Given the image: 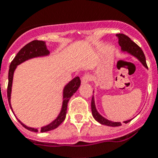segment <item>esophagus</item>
<instances>
[{
	"mask_svg": "<svg viewBox=\"0 0 158 158\" xmlns=\"http://www.w3.org/2000/svg\"><path fill=\"white\" fill-rule=\"evenodd\" d=\"M91 80V75L89 74H87V75H84L81 79L82 83H87L88 82H90Z\"/></svg>",
	"mask_w": 158,
	"mask_h": 158,
	"instance_id": "obj_1",
	"label": "esophagus"
}]
</instances>
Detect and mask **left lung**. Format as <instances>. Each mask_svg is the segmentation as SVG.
<instances>
[{"label":"left lung","mask_w":158,"mask_h":158,"mask_svg":"<svg viewBox=\"0 0 158 158\" xmlns=\"http://www.w3.org/2000/svg\"><path fill=\"white\" fill-rule=\"evenodd\" d=\"M116 37L118 38V43H119L120 46L121 47L122 52L128 53V54L132 55L136 59H138L140 62V63L145 68H148L146 64V60H145V57H144V54L143 53L142 50L134 42H132L128 36H126V35H124L123 34H116ZM91 113H92V116H93L94 119L97 122H99V124L111 127H117L121 125L120 122H114L112 121V120H109L108 119H106L103 116H101L99 113V112L96 109V107H95V98H94V96H92V99H91ZM132 119L125 120V121H124V123L127 124L129 121H131Z\"/></svg>","instance_id":"8db88e82"}]
</instances>
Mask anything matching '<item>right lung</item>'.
I'll list each match as a JSON object with an SVG mask.
<instances>
[{
  "label": "right lung",
  "instance_id": "obj_1",
  "mask_svg": "<svg viewBox=\"0 0 158 158\" xmlns=\"http://www.w3.org/2000/svg\"><path fill=\"white\" fill-rule=\"evenodd\" d=\"M49 54H50V51L47 49L46 42H43V41L34 40L30 42V43L26 44L24 47H22L19 50V52L17 54V55L15 56L14 60L11 62L9 70V83H8L7 97L8 100H9V107H10L13 112H14V110L12 108L10 99H11L12 85H13L14 71H15L17 67H18V65L21 64V63H24V62H26V61L29 60V59H34V58H39V57H46L48 56ZM80 83H81L80 79H79V77L77 76L75 78H74L72 80L69 82L67 84L65 85L63 91V104H62V108H61L60 112L58 115V116L49 124L45 125V126L42 127L40 129H38V128H31V127L26 126V124H24L21 120H19L18 119V121L22 124V125L24 128H26V129L31 131V132H38V131H40L41 132H45L53 130V129H55L65 120L66 115H67V104H68L69 99H71V96L76 92L77 90L79 89Z\"/></svg>",
  "mask_w": 158,
  "mask_h": 158
}]
</instances>
